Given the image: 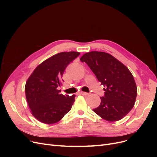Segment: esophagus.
<instances>
[{
  "label": "esophagus",
  "mask_w": 157,
  "mask_h": 157,
  "mask_svg": "<svg viewBox=\"0 0 157 157\" xmlns=\"http://www.w3.org/2000/svg\"><path fill=\"white\" fill-rule=\"evenodd\" d=\"M80 94H81L82 95H83V96H88V95H89L88 93L84 92H80Z\"/></svg>",
  "instance_id": "1"
}]
</instances>
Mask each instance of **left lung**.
Wrapping results in <instances>:
<instances>
[{"label":"left lung","mask_w":157,"mask_h":157,"mask_svg":"<svg viewBox=\"0 0 157 157\" xmlns=\"http://www.w3.org/2000/svg\"><path fill=\"white\" fill-rule=\"evenodd\" d=\"M85 62L105 87L101 103L93 111L107 121H117L134 107L137 87L134 77L126 66L109 54L93 51L84 54Z\"/></svg>","instance_id":"left-lung-1"}]
</instances>
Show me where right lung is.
<instances>
[{
	"label": "right lung",
	"mask_w": 157,
	"mask_h": 157,
	"mask_svg": "<svg viewBox=\"0 0 157 157\" xmlns=\"http://www.w3.org/2000/svg\"><path fill=\"white\" fill-rule=\"evenodd\" d=\"M79 52H61L47 59L34 70L25 84V91L32 115L44 124L59 121L70 110L75 95L61 94L58 90L67 66Z\"/></svg>",
	"instance_id": "1"
}]
</instances>
